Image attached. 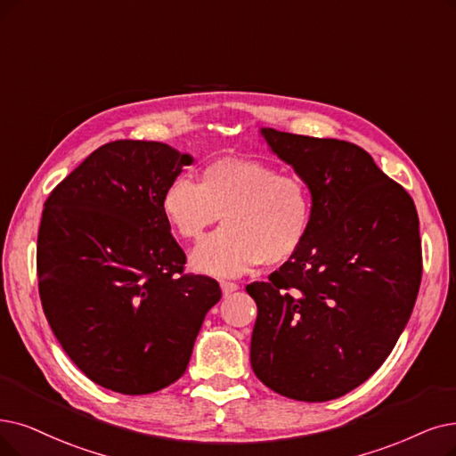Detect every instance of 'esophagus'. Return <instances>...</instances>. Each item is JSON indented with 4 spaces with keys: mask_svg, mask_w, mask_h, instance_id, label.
Masks as SVG:
<instances>
[{
    "mask_svg": "<svg viewBox=\"0 0 456 456\" xmlns=\"http://www.w3.org/2000/svg\"><path fill=\"white\" fill-rule=\"evenodd\" d=\"M240 286L235 284V282H230V281H221V289H223V294L224 296H230V294H233L235 289H238Z\"/></svg>",
    "mask_w": 456,
    "mask_h": 456,
    "instance_id": "1",
    "label": "esophagus"
}]
</instances>
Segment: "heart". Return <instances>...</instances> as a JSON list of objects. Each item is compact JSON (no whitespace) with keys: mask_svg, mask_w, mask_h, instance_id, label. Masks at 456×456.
I'll use <instances>...</instances> for the list:
<instances>
[{"mask_svg":"<svg viewBox=\"0 0 456 456\" xmlns=\"http://www.w3.org/2000/svg\"><path fill=\"white\" fill-rule=\"evenodd\" d=\"M160 209L187 241L223 215L224 226L192 254V265L213 275H240L252 267H279L308 240L314 198L306 181L252 159H216L200 172L177 175L162 192Z\"/></svg>","mask_w":456,"mask_h":456,"instance_id":"1","label":"heart"}]
</instances>
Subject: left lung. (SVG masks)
<instances>
[{"instance_id": "obj_1", "label": "left lung", "mask_w": 456, "mask_h": 456, "mask_svg": "<svg viewBox=\"0 0 456 456\" xmlns=\"http://www.w3.org/2000/svg\"><path fill=\"white\" fill-rule=\"evenodd\" d=\"M313 191L296 258L252 282L250 365L275 393L325 403L367 381L406 327L423 275L411 196L359 145L262 129Z\"/></svg>"}]
</instances>
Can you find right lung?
<instances>
[{"instance_id": "obj_1", "label": "right lung", "mask_w": 456, "mask_h": 456, "mask_svg": "<svg viewBox=\"0 0 456 456\" xmlns=\"http://www.w3.org/2000/svg\"><path fill=\"white\" fill-rule=\"evenodd\" d=\"M160 142L101 145L53 189L37 238L45 316L95 384L150 395L183 376L221 286L185 273L160 198L191 165Z\"/></svg>"}]
</instances>
